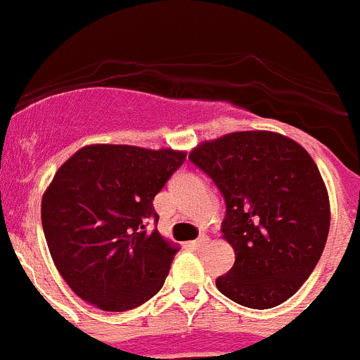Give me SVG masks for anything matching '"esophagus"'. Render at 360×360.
<instances>
[{
  "label": "esophagus",
  "instance_id": "obj_1",
  "mask_svg": "<svg viewBox=\"0 0 360 360\" xmlns=\"http://www.w3.org/2000/svg\"><path fill=\"white\" fill-rule=\"evenodd\" d=\"M207 241H210V238H207L206 234H200V236L197 238L195 241H193V247H195L197 250H200V248H202V247H206Z\"/></svg>",
  "mask_w": 360,
  "mask_h": 360
}]
</instances>
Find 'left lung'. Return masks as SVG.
Masks as SVG:
<instances>
[{"mask_svg": "<svg viewBox=\"0 0 360 360\" xmlns=\"http://www.w3.org/2000/svg\"><path fill=\"white\" fill-rule=\"evenodd\" d=\"M188 158L226 200L221 233L236 261L217 278L218 291L250 309L293 297L316 268L330 227L327 188L307 150L271 131H238Z\"/></svg>", "mask_w": 360, "mask_h": 360, "instance_id": "left-lung-1", "label": "left lung"}]
</instances>
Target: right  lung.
Instances as JSON below:
<instances>
[{"mask_svg": "<svg viewBox=\"0 0 360 360\" xmlns=\"http://www.w3.org/2000/svg\"><path fill=\"white\" fill-rule=\"evenodd\" d=\"M186 160L172 149L89 146L42 197V229L63 281L89 304L122 312L163 288L177 248L158 229L153 200Z\"/></svg>", "mask_w": 360, "mask_h": 360, "instance_id": "right-lung-1", "label": "right lung"}]
</instances>
